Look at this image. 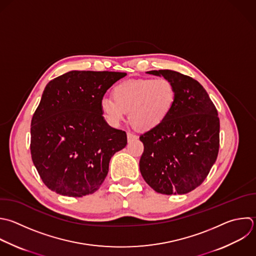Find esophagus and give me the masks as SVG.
<instances>
[{"instance_id": "obj_1", "label": "esophagus", "mask_w": 256, "mask_h": 256, "mask_svg": "<svg viewBox=\"0 0 256 256\" xmlns=\"http://www.w3.org/2000/svg\"><path fill=\"white\" fill-rule=\"evenodd\" d=\"M127 139H128V141H132V140L137 139V136L131 132H127Z\"/></svg>"}]
</instances>
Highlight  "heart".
Masks as SVG:
<instances>
[{"label": "heart", "instance_id": "1", "mask_svg": "<svg viewBox=\"0 0 256 256\" xmlns=\"http://www.w3.org/2000/svg\"><path fill=\"white\" fill-rule=\"evenodd\" d=\"M175 102L176 90L168 79H134L116 85L113 98L102 97L100 108L111 126H118L129 111L130 122L135 128L151 130L168 118Z\"/></svg>", "mask_w": 256, "mask_h": 256}]
</instances>
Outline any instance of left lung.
I'll use <instances>...</instances> for the list:
<instances>
[{
	"mask_svg": "<svg viewBox=\"0 0 256 256\" xmlns=\"http://www.w3.org/2000/svg\"><path fill=\"white\" fill-rule=\"evenodd\" d=\"M175 87L176 102L168 118L140 135L144 152L140 172L161 194H186L207 177L219 150L217 110L202 85L172 70L149 71Z\"/></svg>",
	"mask_w": 256,
	"mask_h": 256,
	"instance_id": "obj_1",
	"label": "left lung"
}]
</instances>
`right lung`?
Returning <instances> with one entry per match:
<instances>
[{"instance_id":"right-lung-1","label":"right lung","mask_w":256,"mask_h":256,"mask_svg":"<svg viewBox=\"0 0 256 256\" xmlns=\"http://www.w3.org/2000/svg\"><path fill=\"white\" fill-rule=\"evenodd\" d=\"M125 76L71 71L47 84L31 122V155L52 191L82 197L105 180L110 159L126 146L127 135L108 125L100 100Z\"/></svg>"}]
</instances>
